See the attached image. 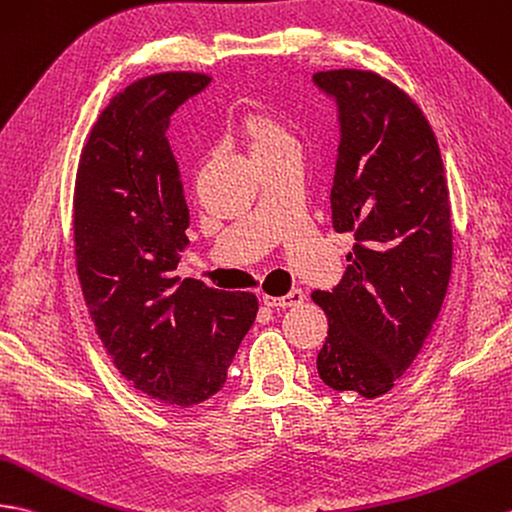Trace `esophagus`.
<instances>
[{
  "label": "esophagus",
  "instance_id": "34e87169",
  "mask_svg": "<svg viewBox=\"0 0 512 512\" xmlns=\"http://www.w3.org/2000/svg\"><path fill=\"white\" fill-rule=\"evenodd\" d=\"M305 301V294L301 290H292L285 296H268L264 294V303L268 307H277V310H285V307H294V305H301Z\"/></svg>",
  "mask_w": 512,
  "mask_h": 512
}]
</instances>
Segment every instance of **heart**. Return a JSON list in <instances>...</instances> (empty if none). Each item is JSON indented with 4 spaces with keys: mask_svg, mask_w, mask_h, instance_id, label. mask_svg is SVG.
<instances>
[{
    "mask_svg": "<svg viewBox=\"0 0 512 512\" xmlns=\"http://www.w3.org/2000/svg\"><path fill=\"white\" fill-rule=\"evenodd\" d=\"M235 137L251 152L255 163L275 157L281 150L292 148L294 135L281 117L270 111H246L233 126Z\"/></svg>",
    "mask_w": 512,
    "mask_h": 512,
    "instance_id": "1",
    "label": "heart"
}]
</instances>
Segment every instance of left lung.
Listing matches in <instances>:
<instances>
[{
	"mask_svg": "<svg viewBox=\"0 0 512 512\" xmlns=\"http://www.w3.org/2000/svg\"><path fill=\"white\" fill-rule=\"evenodd\" d=\"M338 104L331 222L353 233L347 272L316 290L329 331L316 366L334 390L375 399L417 358L445 299L454 235L432 126L408 93L375 71L314 74Z\"/></svg>",
	"mask_w": 512,
	"mask_h": 512,
	"instance_id": "obj_1",
	"label": "left lung"
}]
</instances>
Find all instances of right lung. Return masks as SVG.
Returning a JSON list of instances; mask_svg holds the SVG:
<instances>
[{"label": "right lung", "instance_id": "add662e5", "mask_svg": "<svg viewBox=\"0 0 512 512\" xmlns=\"http://www.w3.org/2000/svg\"><path fill=\"white\" fill-rule=\"evenodd\" d=\"M209 82L168 71L117 93L91 128L74 187L76 270L95 331L122 377L172 408L224 386L259 310L253 292L174 275L189 211L165 135Z\"/></svg>", "mask_w": 512, "mask_h": 512}]
</instances>
